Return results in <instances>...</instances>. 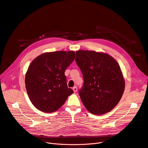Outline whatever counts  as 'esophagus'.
Listing matches in <instances>:
<instances>
[{
  "label": "esophagus",
  "mask_w": 148,
  "mask_h": 148,
  "mask_svg": "<svg viewBox=\"0 0 148 148\" xmlns=\"http://www.w3.org/2000/svg\"><path fill=\"white\" fill-rule=\"evenodd\" d=\"M73 91H74V92H76L77 91V87L75 86V87H74L73 88Z\"/></svg>",
  "instance_id": "esophagus-1"
}]
</instances>
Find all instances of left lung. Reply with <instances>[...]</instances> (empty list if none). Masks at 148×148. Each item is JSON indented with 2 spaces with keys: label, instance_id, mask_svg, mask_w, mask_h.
I'll return each mask as SVG.
<instances>
[{
  "label": "left lung",
  "instance_id": "1",
  "mask_svg": "<svg viewBox=\"0 0 148 148\" xmlns=\"http://www.w3.org/2000/svg\"><path fill=\"white\" fill-rule=\"evenodd\" d=\"M75 61L84 78L79 95L84 106L94 115L110 112L125 90V79L118 62L107 53L82 50L76 51Z\"/></svg>",
  "mask_w": 148,
  "mask_h": 148
}]
</instances>
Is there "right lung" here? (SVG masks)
Here are the masks:
<instances>
[{
    "label": "right lung",
    "mask_w": 148,
    "mask_h": 148,
    "mask_svg": "<svg viewBox=\"0 0 148 148\" xmlns=\"http://www.w3.org/2000/svg\"><path fill=\"white\" fill-rule=\"evenodd\" d=\"M75 57L73 51H57L41 54L32 61L26 73L25 85L37 109L54 112L74 92L67 87L64 73Z\"/></svg>",
    "instance_id": "add662e5"
}]
</instances>
